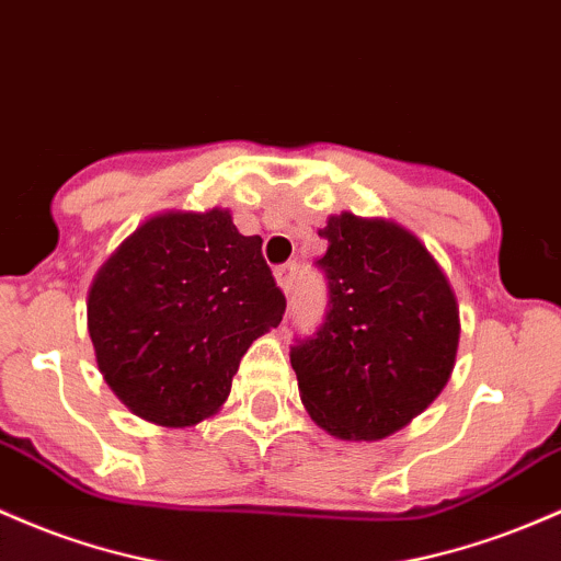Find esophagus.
Returning a JSON list of instances; mask_svg holds the SVG:
<instances>
[{"instance_id":"obj_1","label":"esophagus","mask_w":561,"mask_h":561,"mask_svg":"<svg viewBox=\"0 0 561 561\" xmlns=\"http://www.w3.org/2000/svg\"><path fill=\"white\" fill-rule=\"evenodd\" d=\"M276 285L282 287V293H293V282H295V263H282V266L274 268Z\"/></svg>"}]
</instances>
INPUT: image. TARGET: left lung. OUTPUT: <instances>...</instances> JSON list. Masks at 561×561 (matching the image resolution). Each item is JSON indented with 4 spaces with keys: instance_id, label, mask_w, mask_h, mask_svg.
I'll use <instances>...</instances> for the list:
<instances>
[{
    "instance_id": "1",
    "label": "left lung",
    "mask_w": 561,
    "mask_h": 561,
    "mask_svg": "<svg viewBox=\"0 0 561 561\" xmlns=\"http://www.w3.org/2000/svg\"><path fill=\"white\" fill-rule=\"evenodd\" d=\"M319 237L330 309L290 348L300 402L332 436L383 439L450 380L458 300L426 244L393 220L341 213Z\"/></svg>"
}]
</instances>
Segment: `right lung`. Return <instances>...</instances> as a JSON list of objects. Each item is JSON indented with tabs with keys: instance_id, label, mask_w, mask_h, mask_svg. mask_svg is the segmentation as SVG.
<instances>
[{
	"instance_id": "obj_1",
	"label": "right lung",
	"mask_w": 561,
	"mask_h": 561,
	"mask_svg": "<svg viewBox=\"0 0 561 561\" xmlns=\"http://www.w3.org/2000/svg\"><path fill=\"white\" fill-rule=\"evenodd\" d=\"M231 213H162L98 268L88 330L111 391L157 426H196L229 399L255 337L282 322L285 295Z\"/></svg>"
}]
</instances>
